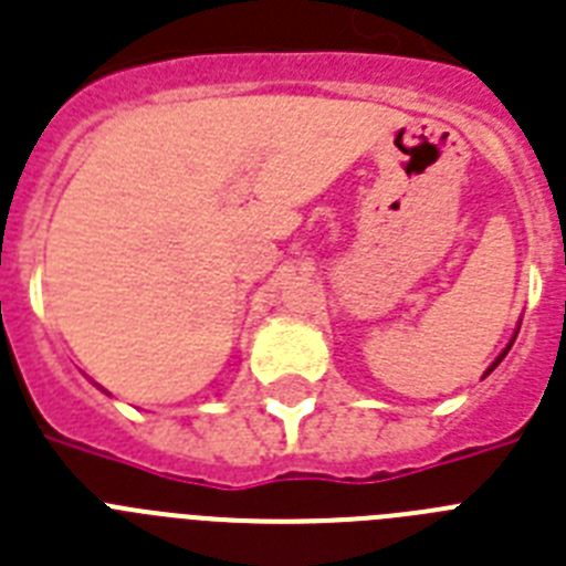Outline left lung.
Wrapping results in <instances>:
<instances>
[{
    "label": "left lung",
    "instance_id": "left-lung-1",
    "mask_svg": "<svg viewBox=\"0 0 566 566\" xmlns=\"http://www.w3.org/2000/svg\"><path fill=\"white\" fill-rule=\"evenodd\" d=\"M515 335H518V332H515ZM513 343H515V337H513V340H510V343H506V349H504V352H501V355H499V357H495V364H492V366H490V369H486V375H490V371H492V369H495V366H499V364H501V360H504V355H506V352H510V346H513Z\"/></svg>",
    "mask_w": 566,
    "mask_h": 566
}]
</instances>
